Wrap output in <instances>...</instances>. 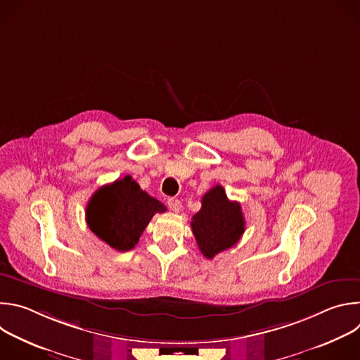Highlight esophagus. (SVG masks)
Returning a JSON list of instances; mask_svg holds the SVG:
<instances>
[{
    "instance_id": "obj_1",
    "label": "esophagus",
    "mask_w": 360,
    "mask_h": 360,
    "mask_svg": "<svg viewBox=\"0 0 360 360\" xmlns=\"http://www.w3.org/2000/svg\"><path fill=\"white\" fill-rule=\"evenodd\" d=\"M168 207H169V210H171V211H174V212H179V211L182 210V203H181V200H179V199L171 198V199H168Z\"/></svg>"
}]
</instances>
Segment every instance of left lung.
<instances>
[{
  "label": "left lung",
  "instance_id": "left-lung-1",
  "mask_svg": "<svg viewBox=\"0 0 360 360\" xmlns=\"http://www.w3.org/2000/svg\"><path fill=\"white\" fill-rule=\"evenodd\" d=\"M192 232L205 258L212 259L232 248L245 232L240 203L229 200L221 185L202 196V208L192 217Z\"/></svg>",
  "mask_w": 360,
  "mask_h": 360
}]
</instances>
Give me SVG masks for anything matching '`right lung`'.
Masks as SVG:
<instances>
[{
    "label": "right lung",
    "instance_id": "obj_1",
    "mask_svg": "<svg viewBox=\"0 0 360 360\" xmlns=\"http://www.w3.org/2000/svg\"><path fill=\"white\" fill-rule=\"evenodd\" d=\"M165 205L149 196L127 175L101 186L86 205L89 229L111 248L131 250L155 214L165 212Z\"/></svg>",
    "mask_w": 360,
    "mask_h": 360
}]
</instances>
